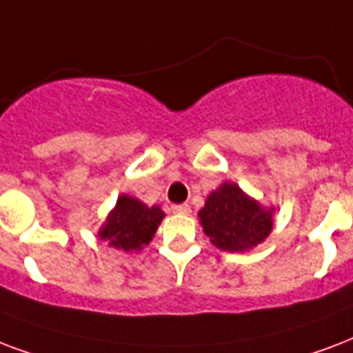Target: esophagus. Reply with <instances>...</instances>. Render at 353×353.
Here are the masks:
<instances>
[{
  "label": "esophagus",
  "mask_w": 353,
  "mask_h": 353,
  "mask_svg": "<svg viewBox=\"0 0 353 353\" xmlns=\"http://www.w3.org/2000/svg\"><path fill=\"white\" fill-rule=\"evenodd\" d=\"M172 212L176 214H188L190 212V207L187 203H181V205H172Z\"/></svg>",
  "instance_id": "34e87169"
}]
</instances>
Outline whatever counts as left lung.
Returning a JSON list of instances; mask_svg holds the SVG:
<instances>
[{"mask_svg": "<svg viewBox=\"0 0 353 353\" xmlns=\"http://www.w3.org/2000/svg\"><path fill=\"white\" fill-rule=\"evenodd\" d=\"M274 211L276 207H265L236 183L224 181L207 196L198 219L216 248L242 254L265 242L272 233Z\"/></svg>", "mask_w": 353, "mask_h": 353, "instance_id": "obj_1", "label": "left lung"}]
</instances>
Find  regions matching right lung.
Instances as JSON below:
<instances>
[{
    "label": "right lung",
    "mask_w": 353,
    "mask_h": 353,
    "mask_svg": "<svg viewBox=\"0 0 353 353\" xmlns=\"http://www.w3.org/2000/svg\"><path fill=\"white\" fill-rule=\"evenodd\" d=\"M165 212L159 205L148 207L139 198L120 194L117 205L101 224L98 236L109 246L123 252H141L152 242Z\"/></svg>",
    "instance_id": "add662e5"
}]
</instances>
